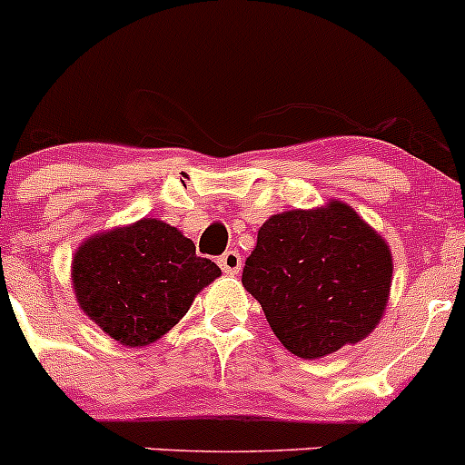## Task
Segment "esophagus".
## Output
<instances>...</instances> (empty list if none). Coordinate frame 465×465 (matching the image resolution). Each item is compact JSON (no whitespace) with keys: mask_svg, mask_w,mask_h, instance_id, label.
<instances>
[{"mask_svg":"<svg viewBox=\"0 0 465 465\" xmlns=\"http://www.w3.org/2000/svg\"><path fill=\"white\" fill-rule=\"evenodd\" d=\"M218 263H220V268H223V272L236 274L238 270H241L242 259H241V254H238V250H227L223 256H220Z\"/></svg>","mask_w":465,"mask_h":465,"instance_id":"1","label":"esophagus"}]
</instances>
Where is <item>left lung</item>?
<instances>
[{
  "label": "left lung",
  "instance_id": "left-lung-1",
  "mask_svg": "<svg viewBox=\"0 0 465 465\" xmlns=\"http://www.w3.org/2000/svg\"><path fill=\"white\" fill-rule=\"evenodd\" d=\"M391 277L384 238L342 202L272 215L242 268V286L274 336L302 359L366 338L384 313Z\"/></svg>",
  "mask_w": 465,
  "mask_h": 465
}]
</instances>
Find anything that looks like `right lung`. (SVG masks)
I'll return each mask as SVG.
<instances>
[{"instance_id": "right-lung-1", "label": "right lung", "mask_w": 465, "mask_h": 465, "mask_svg": "<svg viewBox=\"0 0 465 465\" xmlns=\"http://www.w3.org/2000/svg\"><path fill=\"white\" fill-rule=\"evenodd\" d=\"M215 277L220 268L195 254L191 238L154 218L90 238L72 263L85 315L132 347L170 331Z\"/></svg>"}]
</instances>
